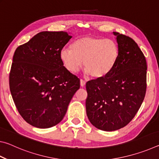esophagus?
I'll use <instances>...</instances> for the list:
<instances>
[{"instance_id":"34e87169","label":"esophagus","mask_w":159,"mask_h":159,"mask_svg":"<svg viewBox=\"0 0 159 159\" xmlns=\"http://www.w3.org/2000/svg\"><path fill=\"white\" fill-rule=\"evenodd\" d=\"M80 86H81V87H84V86L85 85V83H86L85 80H83V79H80Z\"/></svg>"}]
</instances>
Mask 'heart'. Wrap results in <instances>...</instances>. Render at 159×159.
Segmentation results:
<instances>
[{
	"label": "heart",
	"instance_id": "1",
	"mask_svg": "<svg viewBox=\"0 0 159 159\" xmlns=\"http://www.w3.org/2000/svg\"><path fill=\"white\" fill-rule=\"evenodd\" d=\"M116 43L95 36H83L75 41L71 49L60 51V59L68 71L76 72L81 66L93 79L107 76L114 68L118 58Z\"/></svg>",
	"mask_w": 159,
	"mask_h": 159
}]
</instances>
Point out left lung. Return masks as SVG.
I'll return each mask as SVG.
<instances>
[{"mask_svg":"<svg viewBox=\"0 0 159 159\" xmlns=\"http://www.w3.org/2000/svg\"><path fill=\"white\" fill-rule=\"evenodd\" d=\"M119 54L111 73L86 83V114L99 130L114 131L125 127L140 108L147 90V61L133 39L118 32Z\"/></svg>","mask_w":159,"mask_h":159,"instance_id":"8db88e82","label":"left lung"}]
</instances>
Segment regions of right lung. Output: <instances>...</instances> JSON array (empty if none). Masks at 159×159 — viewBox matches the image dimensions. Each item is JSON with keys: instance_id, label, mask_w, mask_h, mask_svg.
<instances>
[{"instance_id": "right-lung-1", "label": "right lung", "mask_w": 159, "mask_h": 159, "mask_svg": "<svg viewBox=\"0 0 159 159\" xmlns=\"http://www.w3.org/2000/svg\"><path fill=\"white\" fill-rule=\"evenodd\" d=\"M71 38L64 31H42L15 50L10 93L21 117L34 127L58 124L80 88V79L60 59V51Z\"/></svg>"}]
</instances>
